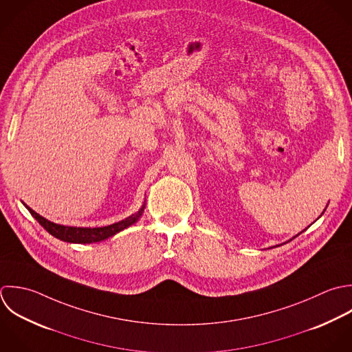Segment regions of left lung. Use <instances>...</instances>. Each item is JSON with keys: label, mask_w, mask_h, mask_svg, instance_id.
Instances as JSON below:
<instances>
[{"label": "left lung", "mask_w": 352, "mask_h": 352, "mask_svg": "<svg viewBox=\"0 0 352 352\" xmlns=\"http://www.w3.org/2000/svg\"><path fill=\"white\" fill-rule=\"evenodd\" d=\"M298 236H299V234H298Z\"/></svg>", "instance_id": "8db88e82"}]
</instances>
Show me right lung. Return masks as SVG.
<instances>
[{
	"mask_svg": "<svg viewBox=\"0 0 352 352\" xmlns=\"http://www.w3.org/2000/svg\"><path fill=\"white\" fill-rule=\"evenodd\" d=\"M25 206V204H24ZM25 208L30 211V214L39 222V225L47 232L50 233L53 237L61 240V241H67V243H75V244H90V243H98L102 240H107L112 236H115L116 233L122 232L123 229L134 225L140 217L144 212L145 208V203L142 204V207L133 215H130L129 218L104 226V228H74V226H63V225H57L53 223L47 219H45L43 217H41L39 214H36L34 210H31L28 206H25Z\"/></svg>",
	"mask_w": 352,
	"mask_h": 352,
	"instance_id": "1",
	"label": "right lung"
}]
</instances>
